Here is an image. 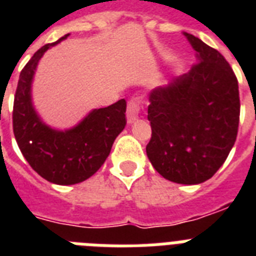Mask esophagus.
<instances>
[{
  "label": "esophagus",
  "mask_w": 256,
  "mask_h": 256,
  "mask_svg": "<svg viewBox=\"0 0 256 256\" xmlns=\"http://www.w3.org/2000/svg\"><path fill=\"white\" fill-rule=\"evenodd\" d=\"M144 100L142 96H132L128 102V112H126V116H128V122L132 124L138 118L140 110L144 108Z\"/></svg>",
  "instance_id": "esophagus-1"
}]
</instances>
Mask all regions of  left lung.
Listing matches in <instances>:
<instances>
[{"label":"left lung","mask_w":256,"mask_h":256,"mask_svg":"<svg viewBox=\"0 0 256 256\" xmlns=\"http://www.w3.org/2000/svg\"><path fill=\"white\" fill-rule=\"evenodd\" d=\"M198 62L190 73L148 96L152 138L146 152L164 178L198 184L219 170L239 128L238 80L226 58L192 34L184 33Z\"/></svg>","instance_id":"left-lung-1"}]
</instances>
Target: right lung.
Returning a JSON list of instances; mask_svg holds the SVG:
<instances>
[{
    "label": "right lung",
    "instance_id": "obj_1",
    "mask_svg": "<svg viewBox=\"0 0 256 256\" xmlns=\"http://www.w3.org/2000/svg\"><path fill=\"white\" fill-rule=\"evenodd\" d=\"M48 44L37 50L21 70L13 104V132L28 164L38 175L56 184H76L90 178L104 164L118 134L126 126V100L96 108L68 132H57L42 124L30 98L34 70Z\"/></svg>",
    "mask_w": 256,
    "mask_h": 256
}]
</instances>
